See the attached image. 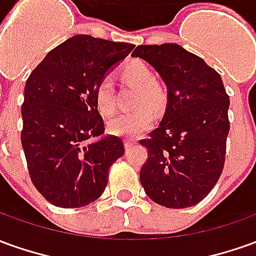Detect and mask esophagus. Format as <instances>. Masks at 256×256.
Here are the masks:
<instances>
[{
	"label": "esophagus",
	"instance_id": "1",
	"mask_svg": "<svg viewBox=\"0 0 256 256\" xmlns=\"http://www.w3.org/2000/svg\"><path fill=\"white\" fill-rule=\"evenodd\" d=\"M133 144H136V141L134 140H124V146H126V150L132 148V146H133Z\"/></svg>",
	"mask_w": 256,
	"mask_h": 256
}]
</instances>
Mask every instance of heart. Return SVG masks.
<instances>
[{
	"mask_svg": "<svg viewBox=\"0 0 256 256\" xmlns=\"http://www.w3.org/2000/svg\"><path fill=\"white\" fill-rule=\"evenodd\" d=\"M122 78L137 86L138 91L136 96V110H128L115 116L108 122V132L114 136L120 137H138L151 128L155 120L154 110H160L166 102V88L159 82L154 80V73L148 66L141 60H132L122 68ZM96 104L98 110L105 116L112 115L116 110L114 83L110 76H104L96 87ZM150 103L153 106H144Z\"/></svg>",
	"mask_w": 256,
	"mask_h": 256,
	"instance_id": "1",
	"label": "heart"
}]
</instances>
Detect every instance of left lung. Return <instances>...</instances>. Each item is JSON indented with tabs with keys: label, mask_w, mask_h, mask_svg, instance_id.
<instances>
[{
	"label": "left lung",
	"mask_w": 256,
	"mask_h": 256,
	"mask_svg": "<svg viewBox=\"0 0 256 256\" xmlns=\"http://www.w3.org/2000/svg\"><path fill=\"white\" fill-rule=\"evenodd\" d=\"M132 56L154 66L168 86L162 122L140 140L148 152L141 184L162 206H194L215 187L224 166L230 100L220 74L178 44L138 46Z\"/></svg>",
	"instance_id": "1"
}]
</instances>
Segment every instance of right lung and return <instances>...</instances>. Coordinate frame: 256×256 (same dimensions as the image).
Returning a JSON list of instances; mask_svg holds the SVG:
<instances>
[{
	"mask_svg": "<svg viewBox=\"0 0 256 256\" xmlns=\"http://www.w3.org/2000/svg\"><path fill=\"white\" fill-rule=\"evenodd\" d=\"M133 48L78 34L51 50L28 76L23 151L34 187L55 206L82 208L98 200L110 168L124 154L120 137H100L105 126L94 94L105 73Z\"/></svg>",
	"mask_w": 256,
	"mask_h": 256,
	"instance_id": "1",
	"label": "right lung"
}]
</instances>
